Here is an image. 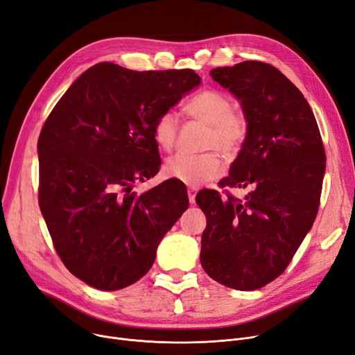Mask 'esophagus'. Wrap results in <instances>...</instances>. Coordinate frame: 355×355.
I'll return each instance as SVG.
<instances>
[{
  "label": "esophagus",
  "mask_w": 355,
  "mask_h": 355,
  "mask_svg": "<svg viewBox=\"0 0 355 355\" xmlns=\"http://www.w3.org/2000/svg\"><path fill=\"white\" fill-rule=\"evenodd\" d=\"M189 201L190 204H196V194H197V187H189Z\"/></svg>",
  "instance_id": "34e87169"
}]
</instances>
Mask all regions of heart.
Masks as SVG:
<instances>
[{"label":"heart","mask_w":355,"mask_h":355,"mask_svg":"<svg viewBox=\"0 0 355 355\" xmlns=\"http://www.w3.org/2000/svg\"><path fill=\"white\" fill-rule=\"evenodd\" d=\"M185 112L207 125V132L202 139V149L211 151L202 154H177L165 162V173L193 187L218 178L225 173V164L220 155L234 157L245 144L249 119L246 112L234 107L225 92L206 89L198 92L187 103ZM178 116L174 110H165L154 122V138L164 151H171L178 135Z\"/></svg>","instance_id":"heart-1"}]
</instances>
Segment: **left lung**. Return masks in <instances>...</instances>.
I'll return each mask as SVG.
<instances>
[{
	"label": "left lung",
	"mask_w": 355,
	"mask_h": 355,
	"mask_svg": "<svg viewBox=\"0 0 355 355\" xmlns=\"http://www.w3.org/2000/svg\"><path fill=\"white\" fill-rule=\"evenodd\" d=\"M211 78L241 102L249 130L221 189H248L240 200L201 190L206 214L200 262L216 282L254 291L281 276L318 214L325 148L313 112L284 73L248 60Z\"/></svg>",
	"instance_id": "left-lung-1"
}]
</instances>
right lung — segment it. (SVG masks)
<instances>
[{"mask_svg":"<svg viewBox=\"0 0 355 355\" xmlns=\"http://www.w3.org/2000/svg\"><path fill=\"white\" fill-rule=\"evenodd\" d=\"M201 82L191 69L137 71L105 62L74 82L39 137V204L64 266L118 291L151 269L157 248L189 207L168 180L137 196L161 166L154 122Z\"/></svg>","mask_w":355,"mask_h":355,"instance_id":"1","label":"right lung"}]
</instances>
